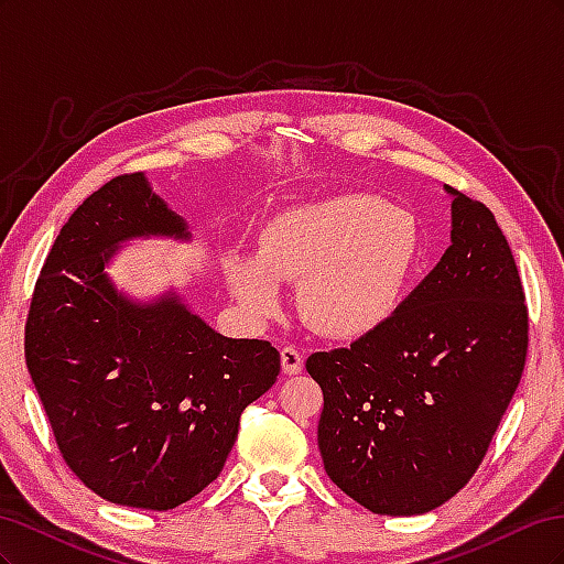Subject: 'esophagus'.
Returning <instances> with one entry per match:
<instances>
[{
  "instance_id": "1",
  "label": "esophagus",
  "mask_w": 564,
  "mask_h": 564,
  "mask_svg": "<svg viewBox=\"0 0 564 564\" xmlns=\"http://www.w3.org/2000/svg\"><path fill=\"white\" fill-rule=\"evenodd\" d=\"M280 362H282V371L292 377V373H301V369H303V355L294 346H284L280 350Z\"/></svg>"
}]
</instances>
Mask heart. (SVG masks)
<instances>
[{
  "mask_svg": "<svg viewBox=\"0 0 564 564\" xmlns=\"http://www.w3.org/2000/svg\"><path fill=\"white\" fill-rule=\"evenodd\" d=\"M416 220L402 209L340 193L268 218L256 253L220 256L232 296L253 315L278 311L280 282H299V308L336 340L377 334L395 317L419 263Z\"/></svg>",
  "mask_w": 564,
  "mask_h": 564,
  "instance_id": "1",
  "label": "heart"
}]
</instances>
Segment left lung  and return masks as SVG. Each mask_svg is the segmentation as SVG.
Returning a JSON list of instances; mask_svg holds the SVG:
<instances>
[{
  "mask_svg": "<svg viewBox=\"0 0 564 564\" xmlns=\"http://www.w3.org/2000/svg\"><path fill=\"white\" fill-rule=\"evenodd\" d=\"M447 193L452 245L395 317L305 360L324 395V470L379 516L429 513L468 485L527 360L529 317L506 235L482 202Z\"/></svg>",
  "mask_w": 564,
  "mask_h": 564,
  "instance_id": "8db88e82",
  "label": "left lung"
}]
</instances>
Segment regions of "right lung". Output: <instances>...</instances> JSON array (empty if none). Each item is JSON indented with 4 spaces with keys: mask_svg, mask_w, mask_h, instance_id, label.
Returning <instances> with one entry per match:
<instances>
[{
    "mask_svg": "<svg viewBox=\"0 0 564 564\" xmlns=\"http://www.w3.org/2000/svg\"><path fill=\"white\" fill-rule=\"evenodd\" d=\"M148 235L191 237L141 172L79 204L32 292L25 365L79 480L110 503L169 510L216 480L245 406L278 381L280 352L216 334L174 292L117 294L108 259Z\"/></svg>",
    "mask_w": 564,
    "mask_h": 564,
    "instance_id": "add662e5",
    "label": "right lung"
}]
</instances>
